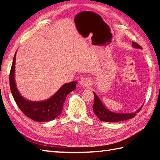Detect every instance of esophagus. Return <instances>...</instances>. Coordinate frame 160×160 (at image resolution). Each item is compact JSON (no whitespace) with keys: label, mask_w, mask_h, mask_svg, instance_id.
<instances>
[{"label":"esophagus","mask_w":160,"mask_h":160,"mask_svg":"<svg viewBox=\"0 0 160 160\" xmlns=\"http://www.w3.org/2000/svg\"><path fill=\"white\" fill-rule=\"evenodd\" d=\"M80 84L83 87H88L91 85V80L89 78H82L80 81Z\"/></svg>","instance_id":"1"}]
</instances>
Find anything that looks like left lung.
<instances>
[{"label": "left lung", "instance_id": "left-lung-1", "mask_svg": "<svg viewBox=\"0 0 160 160\" xmlns=\"http://www.w3.org/2000/svg\"><path fill=\"white\" fill-rule=\"evenodd\" d=\"M132 46L135 48L142 49L140 45H139L138 43L133 42H132ZM94 94V103L93 105V111L96 114L98 118L100 119V120L103 122H120V121H124L128 120L134 118L136 115V113H113L108 111L107 108L102 103V102L98 97L97 95L93 92ZM142 107H140L137 113H138L142 109Z\"/></svg>", "mask_w": 160, "mask_h": 160}]
</instances>
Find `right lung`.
Returning a JSON list of instances; mask_svg holds the SVG:
<instances>
[{
    "mask_svg": "<svg viewBox=\"0 0 160 160\" xmlns=\"http://www.w3.org/2000/svg\"><path fill=\"white\" fill-rule=\"evenodd\" d=\"M16 53L13 57L9 73V86L16 104L27 117L36 122H48L55 119L62 111L66 97L76 89V82L64 84L56 93L49 99L42 102H31L20 96L16 89L14 80Z\"/></svg>",
    "mask_w": 160,
    "mask_h": 160,
    "instance_id": "add662e5",
    "label": "right lung"
}]
</instances>
